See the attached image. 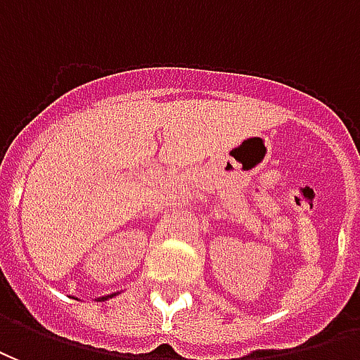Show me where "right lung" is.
I'll use <instances>...</instances> for the list:
<instances>
[{
  "label": "right lung",
  "mask_w": 360,
  "mask_h": 360,
  "mask_svg": "<svg viewBox=\"0 0 360 360\" xmlns=\"http://www.w3.org/2000/svg\"><path fill=\"white\" fill-rule=\"evenodd\" d=\"M115 295H119V291H117V293H111V295H103V297H97L96 301H107V299L115 297Z\"/></svg>",
  "instance_id": "right-lung-1"
}]
</instances>
